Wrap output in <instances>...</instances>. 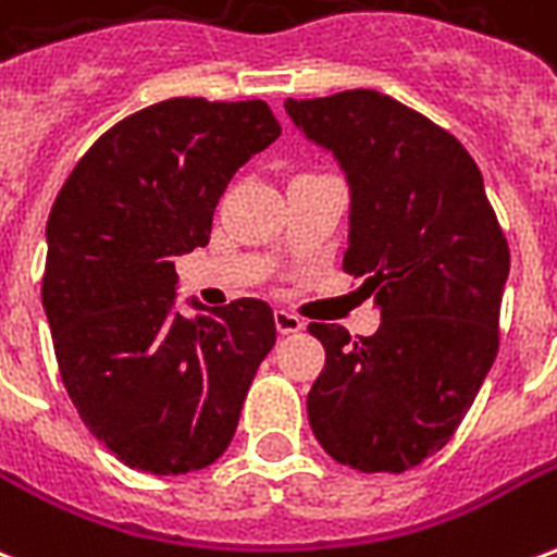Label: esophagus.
Instances as JSON below:
<instances>
[{
  "label": "esophagus",
  "mask_w": 557,
  "mask_h": 557,
  "mask_svg": "<svg viewBox=\"0 0 557 557\" xmlns=\"http://www.w3.org/2000/svg\"><path fill=\"white\" fill-rule=\"evenodd\" d=\"M274 325H277L280 334H298L304 327V322L301 315L289 313V310H277V313H274Z\"/></svg>",
  "instance_id": "obj_1"
}]
</instances>
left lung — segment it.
I'll list each match as a JSON object with an SVG mask.
<instances>
[{"mask_svg": "<svg viewBox=\"0 0 557 557\" xmlns=\"http://www.w3.org/2000/svg\"><path fill=\"white\" fill-rule=\"evenodd\" d=\"M286 113L346 172L343 271L382 310L373 337L310 325L325 367L307 418L337 462L399 474L450 442L490 373L510 247L478 163L426 115L373 89L289 98Z\"/></svg>", "mask_w": 557, "mask_h": 557, "instance_id": "obj_1", "label": "left lung"}]
</instances>
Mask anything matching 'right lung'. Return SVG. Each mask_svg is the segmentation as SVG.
Wrapping results in <instances>:
<instances>
[{
    "instance_id": "right-lung-1",
    "label": "right lung",
    "mask_w": 557,
    "mask_h": 557,
    "mask_svg": "<svg viewBox=\"0 0 557 557\" xmlns=\"http://www.w3.org/2000/svg\"><path fill=\"white\" fill-rule=\"evenodd\" d=\"M277 137L265 101L151 103L77 160L50 208L41 301L59 373L91 435L137 471L211 466L277 343L259 298L172 310L175 256L206 247L230 178Z\"/></svg>"
}]
</instances>
